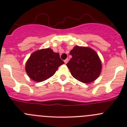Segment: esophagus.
<instances>
[{
    "mask_svg": "<svg viewBox=\"0 0 127 127\" xmlns=\"http://www.w3.org/2000/svg\"><path fill=\"white\" fill-rule=\"evenodd\" d=\"M68 62H69V59H68V58H67V59H65V60H64V62H65V64H67V63H68Z\"/></svg>",
    "mask_w": 127,
    "mask_h": 127,
    "instance_id": "obj_1",
    "label": "esophagus"
}]
</instances>
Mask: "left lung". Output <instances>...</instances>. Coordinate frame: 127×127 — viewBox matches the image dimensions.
<instances>
[{"mask_svg": "<svg viewBox=\"0 0 127 127\" xmlns=\"http://www.w3.org/2000/svg\"><path fill=\"white\" fill-rule=\"evenodd\" d=\"M72 58L67 64L72 76L84 83H90L99 77L102 62L97 52L90 47L76 46L70 51Z\"/></svg>", "mask_w": 127, "mask_h": 127, "instance_id": "8db88e82", "label": "left lung"}]
</instances>
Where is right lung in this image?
<instances>
[{"label": "right lung", "mask_w": 127, "mask_h": 127, "mask_svg": "<svg viewBox=\"0 0 127 127\" xmlns=\"http://www.w3.org/2000/svg\"><path fill=\"white\" fill-rule=\"evenodd\" d=\"M64 64L59 53L51 48L41 49L30 55L26 62L25 71L31 79L42 82L53 76L59 66Z\"/></svg>", "instance_id": "obj_1"}]
</instances>
